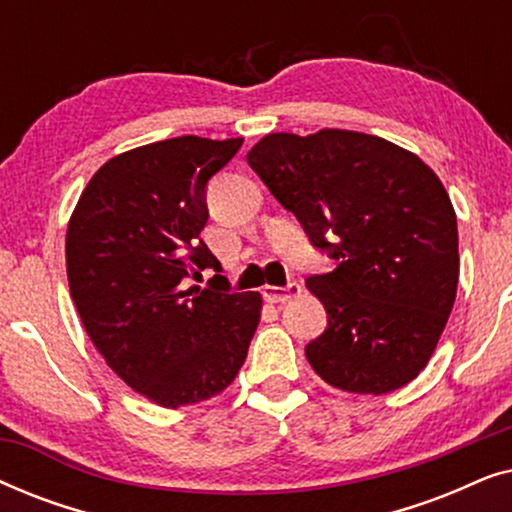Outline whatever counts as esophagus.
<instances>
[{"label": "esophagus", "mask_w": 512, "mask_h": 512, "mask_svg": "<svg viewBox=\"0 0 512 512\" xmlns=\"http://www.w3.org/2000/svg\"><path fill=\"white\" fill-rule=\"evenodd\" d=\"M303 289H300V284L291 282L289 286H265L263 289V296L268 303H289V300L298 298Z\"/></svg>", "instance_id": "esophagus-1"}]
</instances>
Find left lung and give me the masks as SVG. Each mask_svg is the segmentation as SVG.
Here are the masks:
<instances>
[{
	"instance_id": "8db88e82",
	"label": "left lung",
	"mask_w": 512,
	"mask_h": 512,
	"mask_svg": "<svg viewBox=\"0 0 512 512\" xmlns=\"http://www.w3.org/2000/svg\"><path fill=\"white\" fill-rule=\"evenodd\" d=\"M247 160L314 247L338 261L307 279L328 312L326 331L305 347L314 373L373 396L415 380L459 282L457 214L438 174L403 146L338 128L272 132Z\"/></svg>"
}]
</instances>
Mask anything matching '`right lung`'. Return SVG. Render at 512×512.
Returning a JSON list of instances; mask_svg holds the SVG:
<instances>
[{
  "mask_svg": "<svg viewBox=\"0 0 512 512\" xmlns=\"http://www.w3.org/2000/svg\"><path fill=\"white\" fill-rule=\"evenodd\" d=\"M244 139L184 135L109 158L69 216V293L107 366L160 408L219 396L247 359L261 293L186 286L221 270L200 240L207 181Z\"/></svg>",
  "mask_w": 512,
  "mask_h": 512,
  "instance_id": "1",
  "label": "right lung"
}]
</instances>
